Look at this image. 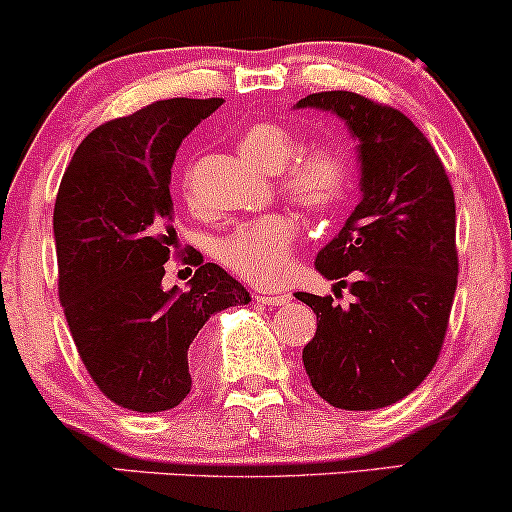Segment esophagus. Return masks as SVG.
<instances>
[{
  "label": "esophagus",
  "instance_id": "obj_1",
  "mask_svg": "<svg viewBox=\"0 0 512 512\" xmlns=\"http://www.w3.org/2000/svg\"><path fill=\"white\" fill-rule=\"evenodd\" d=\"M257 300L264 305H272V307H281V305H288L291 303V295L288 293H272V291H262L255 295Z\"/></svg>",
  "mask_w": 512,
  "mask_h": 512
}]
</instances>
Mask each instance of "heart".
<instances>
[{"label":"heart","mask_w":512,"mask_h":512,"mask_svg":"<svg viewBox=\"0 0 512 512\" xmlns=\"http://www.w3.org/2000/svg\"><path fill=\"white\" fill-rule=\"evenodd\" d=\"M240 152L264 171H276L281 193L307 212H326L346 195L350 162L341 147L319 143L300 150V140L286 126L255 121L240 133ZM300 224L291 212L262 214L243 221L217 243L226 269L250 283H279L291 272Z\"/></svg>","instance_id":"obj_1"}]
</instances>
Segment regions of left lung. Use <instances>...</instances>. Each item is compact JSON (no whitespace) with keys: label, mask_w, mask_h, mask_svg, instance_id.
<instances>
[{"label":"left lung","mask_w":512,"mask_h":512,"mask_svg":"<svg viewBox=\"0 0 512 512\" xmlns=\"http://www.w3.org/2000/svg\"><path fill=\"white\" fill-rule=\"evenodd\" d=\"M336 114L357 140L362 200L315 269L355 303L295 293L317 315L303 348L312 389L341 410H377L432 372L446 338L455 286V197L439 155L398 109L357 92L307 95L295 109Z\"/></svg>","instance_id":"1"}]
</instances>
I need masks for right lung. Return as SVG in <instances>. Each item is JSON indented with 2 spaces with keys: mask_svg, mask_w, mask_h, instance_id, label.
<instances>
[{
  "mask_svg": "<svg viewBox=\"0 0 512 512\" xmlns=\"http://www.w3.org/2000/svg\"><path fill=\"white\" fill-rule=\"evenodd\" d=\"M221 104L174 97L102 123L61 178L59 298L85 369L121 408H176L193 386L202 326L250 303L231 274L202 260L188 291L162 286L176 236L169 193L176 150Z\"/></svg>",
  "mask_w": 512,
  "mask_h": 512,
  "instance_id": "add662e5",
  "label": "right lung"
}]
</instances>
